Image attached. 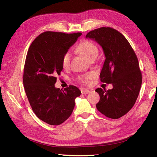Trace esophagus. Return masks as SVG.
<instances>
[{"label": "esophagus", "instance_id": "esophagus-1", "mask_svg": "<svg viewBox=\"0 0 157 157\" xmlns=\"http://www.w3.org/2000/svg\"><path fill=\"white\" fill-rule=\"evenodd\" d=\"M89 93H90V91H89V90H82V94L83 95H86Z\"/></svg>", "mask_w": 157, "mask_h": 157}]
</instances>
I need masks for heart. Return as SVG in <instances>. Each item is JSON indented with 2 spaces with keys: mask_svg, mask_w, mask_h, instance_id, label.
<instances>
[{
  "mask_svg": "<svg viewBox=\"0 0 157 157\" xmlns=\"http://www.w3.org/2000/svg\"><path fill=\"white\" fill-rule=\"evenodd\" d=\"M76 50L79 54L83 56L88 61L92 59L94 60L98 55V48L97 46L89 40H83L82 42H80ZM71 57V54L70 51H67L63 54L62 59V65L63 67L66 68L69 67ZM91 77L92 75L91 74H86L80 78L79 80L83 83H87Z\"/></svg>",
  "mask_w": 157,
  "mask_h": 157,
  "instance_id": "heart-1",
  "label": "heart"
}]
</instances>
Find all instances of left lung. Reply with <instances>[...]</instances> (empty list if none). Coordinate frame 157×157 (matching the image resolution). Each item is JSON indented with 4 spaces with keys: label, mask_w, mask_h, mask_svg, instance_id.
Instances as JSON below:
<instances>
[{
    "label": "left lung",
    "mask_w": 157,
    "mask_h": 157,
    "mask_svg": "<svg viewBox=\"0 0 157 157\" xmlns=\"http://www.w3.org/2000/svg\"><path fill=\"white\" fill-rule=\"evenodd\" d=\"M86 37L102 47L105 60L100 80L113 85L112 90H95L100 96L96 107L107 117L119 119L133 107L141 87L142 74L137 57L125 37L112 28L95 29Z\"/></svg>",
    "instance_id": "obj_1"
}]
</instances>
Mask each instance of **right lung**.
<instances>
[{
  "label": "right lung",
  "instance_id": "obj_1",
  "mask_svg": "<svg viewBox=\"0 0 157 157\" xmlns=\"http://www.w3.org/2000/svg\"><path fill=\"white\" fill-rule=\"evenodd\" d=\"M81 35L44 32L34 39L28 51L23 74L25 90L34 113L50 125H59L69 118L75 99L81 94L74 86L63 90L54 86L56 75L63 70V54Z\"/></svg>",
  "mask_w": 157,
  "mask_h": 157
}]
</instances>
